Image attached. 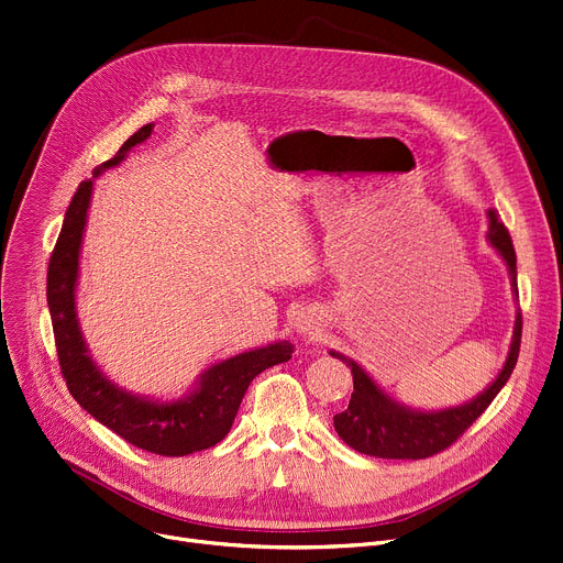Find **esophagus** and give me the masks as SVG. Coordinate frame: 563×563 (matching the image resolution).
<instances>
[{"label": "esophagus", "mask_w": 563, "mask_h": 563, "mask_svg": "<svg viewBox=\"0 0 563 563\" xmlns=\"http://www.w3.org/2000/svg\"><path fill=\"white\" fill-rule=\"evenodd\" d=\"M295 329H297V333H301V335H311V333L318 331V322L313 320V316H299V318L295 320Z\"/></svg>", "instance_id": "esophagus-1"}]
</instances>
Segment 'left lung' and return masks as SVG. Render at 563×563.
<instances>
[{"instance_id":"obj_1","label":"left lung","mask_w":563,"mask_h":563,"mask_svg":"<svg viewBox=\"0 0 563 563\" xmlns=\"http://www.w3.org/2000/svg\"><path fill=\"white\" fill-rule=\"evenodd\" d=\"M487 219H489L487 241L505 262L511 279V292L514 297H518L516 252H514L509 232L498 221V213L494 209L487 211ZM521 329H523V318H521V311H518L507 361L500 374L478 397H473L462 406L444 408V410H415L395 401L390 395H385L380 390V387L372 380V376L354 358L331 350L329 354L342 361L354 374L352 401L347 410H342L333 417V426L340 440L358 453H365L372 457H387V460H423L449 449L462 432L489 408V404L505 387L507 378L516 367L518 350H521Z\"/></svg>"}]
</instances>
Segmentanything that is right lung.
Returning a JSON list of instances; mask_svg holds the SVG:
<instances>
[{"instance_id":"add662e5","label":"right lung","mask_w":563,"mask_h":563,"mask_svg":"<svg viewBox=\"0 0 563 563\" xmlns=\"http://www.w3.org/2000/svg\"><path fill=\"white\" fill-rule=\"evenodd\" d=\"M151 133L153 123L140 128L133 137L123 142L112 159L95 168L90 180L78 185L49 258L47 305L60 372L67 380V390L80 408L137 449L155 455L180 457L219 444L228 435L252 378L273 365L290 361L292 344L288 340H279L266 344V347H256L213 363L198 376L194 390L176 401H157L133 395L110 380L92 361L88 342H85L78 324L76 286L95 178L121 164L128 151L146 142Z\"/></svg>"}]
</instances>
